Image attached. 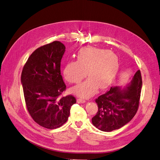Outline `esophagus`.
Wrapping results in <instances>:
<instances>
[{
    "mask_svg": "<svg viewBox=\"0 0 160 160\" xmlns=\"http://www.w3.org/2000/svg\"><path fill=\"white\" fill-rule=\"evenodd\" d=\"M77 102H78V104H84V103L86 102V101L84 100H82V99L78 98V99H77Z\"/></svg>",
    "mask_w": 160,
    "mask_h": 160,
    "instance_id": "34e87169",
    "label": "esophagus"
}]
</instances>
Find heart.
Segmentation results:
<instances>
[{
    "label": "heart",
    "mask_w": 160,
    "mask_h": 160,
    "mask_svg": "<svg viewBox=\"0 0 160 160\" xmlns=\"http://www.w3.org/2000/svg\"><path fill=\"white\" fill-rule=\"evenodd\" d=\"M119 66L118 56L112 50L85 47L76 54V61L67 62L63 68L64 78L71 84H78L89 76L86 81L72 88L73 94L89 98L96 94L98 87L105 89L115 78Z\"/></svg>",
    "instance_id": "heart-1"
}]
</instances>
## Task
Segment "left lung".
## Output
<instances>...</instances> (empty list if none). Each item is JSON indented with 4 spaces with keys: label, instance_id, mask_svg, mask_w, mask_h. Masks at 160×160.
Masks as SVG:
<instances>
[{
    "label": "left lung",
    "instance_id": "1",
    "mask_svg": "<svg viewBox=\"0 0 160 160\" xmlns=\"http://www.w3.org/2000/svg\"><path fill=\"white\" fill-rule=\"evenodd\" d=\"M142 86V76L138 70L126 86L111 87L96 100L98 111L92 118L96 128L112 132L125 126L136 114Z\"/></svg>",
    "mask_w": 160,
    "mask_h": 160
}]
</instances>
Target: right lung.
<instances>
[{
  "instance_id": "right-lung-1",
  "label": "right lung",
  "mask_w": 160,
  "mask_h": 160,
  "mask_svg": "<svg viewBox=\"0 0 160 160\" xmlns=\"http://www.w3.org/2000/svg\"><path fill=\"white\" fill-rule=\"evenodd\" d=\"M65 46L59 41L37 48L30 56L21 74L26 105L32 119L47 129H56L68 120L71 106L76 102L71 95L59 98L66 89L60 73Z\"/></svg>"
}]
</instances>
